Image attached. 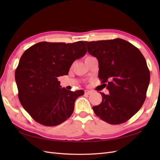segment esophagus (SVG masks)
I'll return each mask as SVG.
<instances>
[{
    "label": "esophagus",
    "instance_id": "esophagus-1",
    "mask_svg": "<svg viewBox=\"0 0 160 160\" xmlns=\"http://www.w3.org/2000/svg\"><path fill=\"white\" fill-rule=\"evenodd\" d=\"M91 93H92V91H88V90L85 91V95H90Z\"/></svg>",
    "mask_w": 160,
    "mask_h": 160
}]
</instances>
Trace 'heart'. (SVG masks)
Returning a JSON list of instances; mask_svg holds the SVG:
<instances>
[{
	"label": "heart",
	"mask_w": 160,
	"mask_h": 160,
	"mask_svg": "<svg viewBox=\"0 0 160 160\" xmlns=\"http://www.w3.org/2000/svg\"><path fill=\"white\" fill-rule=\"evenodd\" d=\"M91 57V56H88V57H86V59H87V58H89V57Z\"/></svg>",
	"instance_id": "heart-1"
}]
</instances>
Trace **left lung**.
Returning <instances> with one entry per match:
<instances>
[{
  "instance_id": "obj_1",
  "label": "left lung",
  "mask_w": 160,
  "mask_h": 160,
  "mask_svg": "<svg viewBox=\"0 0 160 160\" xmlns=\"http://www.w3.org/2000/svg\"><path fill=\"white\" fill-rule=\"evenodd\" d=\"M85 43L98 60V77L109 92H100L102 102L93 106L95 113L109 124L127 122L146 98L150 74L146 59L137 47L122 38Z\"/></svg>"
}]
</instances>
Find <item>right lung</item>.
<instances>
[{"instance_id": "1", "label": "right lung", "mask_w": 160, "mask_h": 160, "mask_svg": "<svg viewBox=\"0 0 160 160\" xmlns=\"http://www.w3.org/2000/svg\"><path fill=\"white\" fill-rule=\"evenodd\" d=\"M83 41L40 42L27 49L15 71L18 99L32 118L45 126H55L71 117L83 90L62 88L58 77L68 75L76 59L87 52Z\"/></svg>"}]
</instances>
